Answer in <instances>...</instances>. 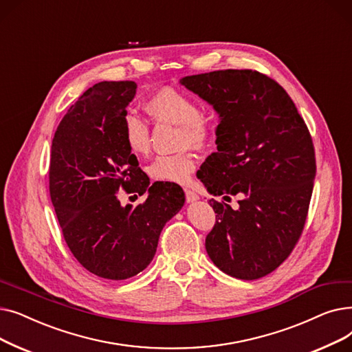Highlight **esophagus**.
Masks as SVG:
<instances>
[{
	"label": "esophagus",
	"mask_w": 352,
	"mask_h": 352,
	"mask_svg": "<svg viewBox=\"0 0 352 352\" xmlns=\"http://www.w3.org/2000/svg\"><path fill=\"white\" fill-rule=\"evenodd\" d=\"M185 196H186V200H188L189 204H193V202H196V200L199 199V196L193 190H190V189H185Z\"/></svg>",
	"instance_id": "obj_1"
}]
</instances>
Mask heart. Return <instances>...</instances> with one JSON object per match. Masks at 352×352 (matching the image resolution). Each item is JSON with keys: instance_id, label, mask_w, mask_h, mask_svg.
I'll list each match as a JSON object with an SVG mask.
<instances>
[{"instance_id": "obj_1", "label": "heart", "mask_w": 352, "mask_h": 352, "mask_svg": "<svg viewBox=\"0 0 352 352\" xmlns=\"http://www.w3.org/2000/svg\"><path fill=\"white\" fill-rule=\"evenodd\" d=\"M146 111L155 122L179 127V147L204 148L213 138L209 119L200 114V107L192 97L175 89H160L147 98ZM123 136L131 153L143 156L150 147L148 124L140 116L129 113L123 119ZM195 169L190 153L159 156L148 166V176L157 182L185 183Z\"/></svg>"}]
</instances>
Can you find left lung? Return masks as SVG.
<instances>
[{
  "label": "left lung",
  "mask_w": 352,
  "mask_h": 352,
  "mask_svg": "<svg viewBox=\"0 0 352 352\" xmlns=\"http://www.w3.org/2000/svg\"><path fill=\"white\" fill-rule=\"evenodd\" d=\"M180 85L219 114L217 152L197 177L213 196L241 195L239 208L212 199L216 223L206 252L243 280L275 271L302 233L316 172L308 127L278 82L252 70H217Z\"/></svg>",
  "instance_id": "1"
}]
</instances>
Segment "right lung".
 I'll list each match as a JSON object with an SVG mask.
<instances>
[{
    "instance_id": "right-lung-1",
    "label": "right lung",
    "mask_w": 352,
    "mask_h": 352,
    "mask_svg": "<svg viewBox=\"0 0 352 352\" xmlns=\"http://www.w3.org/2000/svg\"><path fill=\"white\" fill-rule=\"evenodd\" d=\"M135 81H102L90 87L60 122L50 159V196L67 246L86 270L122 280L152 262L160 232L185 205L176 183L155 182L139 167L124 136L126 107ZM147 194L122 207L116 193Z\"/></svg>"
}]
</instances>
